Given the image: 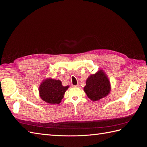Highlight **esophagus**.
Wrapping results in <instances>:
<instances>
[{"label":"esophagus","instance_id":"34e87169","mask_svg":"<svg viewBox=\"0 0 147 147\" xmlns=\"http://www.w3.org/2000/svg\"><path fill=\"white\" fill-rule=\"evenodd\" d=\"M79 86H80L79 84H77V85H73L72 86H73V87H75V88H78V87H79Z\"/></svg>","mask_w":147,"mask_h":147}]
</instances>
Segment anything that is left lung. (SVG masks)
<instances>
[{
    "label": "left lung",
    "instance_id": "8db88e82",
    "mask_svg": "<svg viewBox=\"0 0 147 147\" xmlns=\"http://www.w3.org/2000/svg\"><path fill=\"white\" fill-rule=\"evenodd\" d=\"M111 90L109 79L103 70H99L89 77L84 87L87 96L93 101H97L107 96Z\"/></svg>",
    "mask_w": 147,
    "mask_h": 147
}]
</instances>
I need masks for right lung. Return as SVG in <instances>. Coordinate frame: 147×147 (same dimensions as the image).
Wrapping results in <instances>:
<instances>
[{"label": "right lung", "instance_id": "right-lung-1", "mask_svg": "<svg viewBox=\"0 0 147 147\" xmlns=\"http://www.w3.org/2000/svg\"><path fill=\"white\" fill-rule=\"evenodd\" d=\"M69 87V86L62 85V82L59 80L47 78L39 86L40 97L47 103L58 104L61 102Z\"/></svg>", "mask_w": 147, "mask_h": 147}]
</instances>
